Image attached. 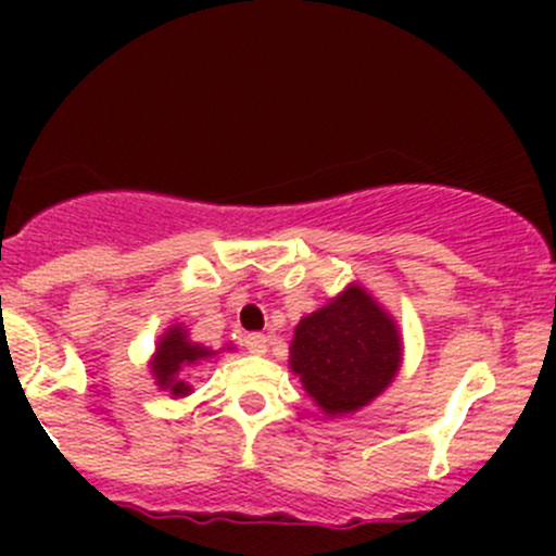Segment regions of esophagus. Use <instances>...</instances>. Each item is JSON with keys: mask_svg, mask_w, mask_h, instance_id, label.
I'll use <instances>...</instances> for the list:
<instances>
[{"mask_svg": "<svg viewBox=\"0 0 556 556\" xmlns=\"http://www.w3.org/2000/svg\"><path fill=\"white\" fill-rule=\"evenodd\" d=\"M244 350L252 352V355H266L268 339L263 333H247L244 336Z\"/></svg>", "mask_w": 556, "mask_h": 556, "instance_id": "34e87169", "label": "esophagus"}]
</instances>
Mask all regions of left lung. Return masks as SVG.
Masks as SVG:
<instances>
[{"label":"left lung","instance_id":"obj_1","mask_svg":"<svg viewBox=\"0 0 556 556\" xmlns=\"http://www.w3.org/2000/svg\"><path fill=\"white\" fill-rule=\"evenodd\" d=\"M401 339L395 323L361 288L309 314L295 328L290 368L325 414L366 406L395 377Z\"/></svg>","mask_w":556,"mask_h":556}]
</instances>
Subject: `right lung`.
Segmentation results:
<instances>
[{
  "instance_id": "add662e5",
  "label": "right lung",
  "mask_w": 556,
  "mask_h": 556,
  "mask_svg": "<svg viewBox=\"0 0 556 556\" xmlns=\"http://www.w3.org/2000/svg\"><path fill=\"white\" fill-rule=\"evenodd\" d=\"M210 355L212 352L204 350V346L190 344L182 328H169L164 333V339L159 341V355H155L153 361V374L155 379H159V384L164 387V390H169L172 395H188L190 387L179 382L177 371L182 366H190V363Z\"/></svg>"
}]
</instances>
